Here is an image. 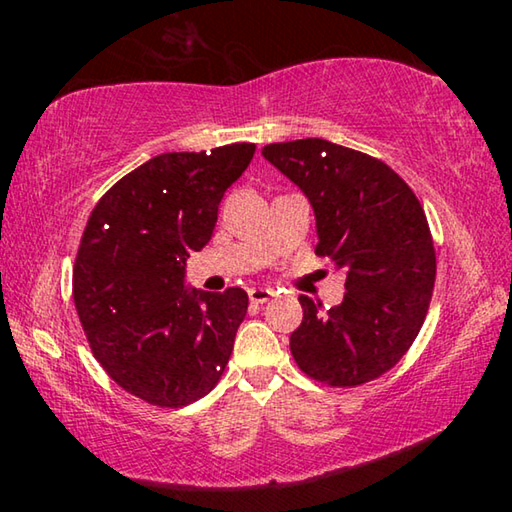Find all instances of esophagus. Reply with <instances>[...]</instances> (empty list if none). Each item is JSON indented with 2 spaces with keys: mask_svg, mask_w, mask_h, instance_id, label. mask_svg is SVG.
I'll return each mask as SVG.
<instances>
[{
  "mask_svg": "<svg viewBox=\"0 0 512 512\" xmlns=\"http://www.w3.org/2000/svg\"><path fill=\"white\" fill-rule=\"evenodd\" d=\"M248 298H250V302H255V305H264V302L273 298V291L266 287H253L248 291Z\"/></svg>",
  "mask_w": 512,
  "mask_h": 512,
  "instance_id": "obj_1",
  "label": "esophagus"
}]
</instances>
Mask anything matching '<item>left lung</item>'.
<instances>
[{"instance_id":"obj_1","label":"left lung","mask_w":512,"mask_h":512,"mask_svg":"<svg viewBox=\"0 0 512 512\" xmlns=\"http://www.w3.org/2000/svg\"><path fill=\"white\" fill-rule=\"evenodd\" d=\"M316 214V255L345 268L341 305L300 296L291 334L298 368L327 386L352 388L391 370L427 318L436 250L413 189L372 155L307 137L262 149Z\"/></svg>"}]
</instances>
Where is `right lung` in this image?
I'll return each instance as SVG.
<instances>
[{
    "mask_svg": "<svg viewBox=\"0 0 512 512\" xmlns=\"http://www.w3.org/2000/svg\"><path fill=\"white\" fill-rule=\"evenodd\" d=\"M253 155L248 142L155 155L101 196L83 230L72 291L92 354L153 406L196 402L228 366L246 291H189L185 262L212 239L225 189Z\"/></svg>",
    "mask_w": 512,
    "mask_h": 512,
    "instance_id": "right-lung-1",
    "label": "right lung"
}]
</instances>
